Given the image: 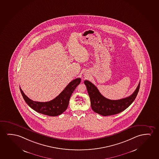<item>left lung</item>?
I'll return each mask as SVG.
<instances>
[{"mask_svg":"<svg viewBox=\"0 0 159 159\" xmlns=\"http://www.w3.org/2000/svg\"><path fill=\"white\" fill-rule=\"evenodd\" d=\"M84 83L90 97L92 110L103 116L118 114L126 110L136 98L140 87L139 82L135 91L130 96L120 100H112L102 96L96 86L90 81L85 80Z\"/></svg>","mask_w":159,"mask_h":159,"instance_id":"8db88e82","label":"left lung"}]
</instances>
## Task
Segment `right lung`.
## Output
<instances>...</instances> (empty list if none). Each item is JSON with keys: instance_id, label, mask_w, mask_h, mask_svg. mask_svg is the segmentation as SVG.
I'll list each match as a JSON object with an SVG mask.
<instances>
[{"instance_id": "right-lung-1", "label": "right lung", "mask_w": 159, "mask_h": 159, "mask_svg": "<svg viewBox=\"0 0 159 159\" xmlns=\"http://www.w3.org/2000/svg\"><path fill=\"white\" fill-rule=\"evenodd\" d=\"M81 81L80 78L75 79L70 82L58 96L52 100L45 102L31 100L25 95L20 87V89L23 98L29 107L39 113L55 116L62 114L67 109L70 97Z\"/></svg>"}]
</instances>
